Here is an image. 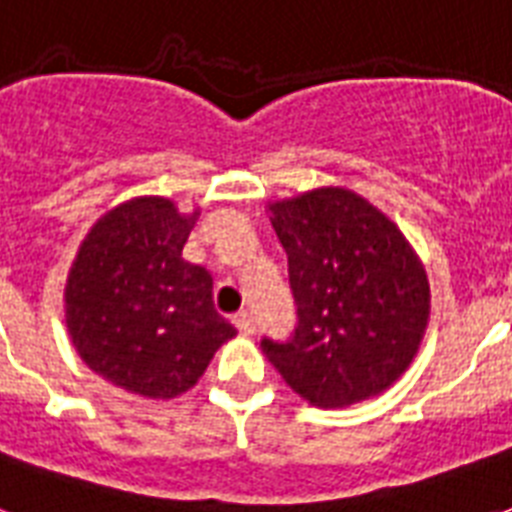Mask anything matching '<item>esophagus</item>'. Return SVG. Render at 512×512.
<instances>
[{
  "mask_svg": "<svg viewBox=\"0 0 512 512\" xmlns=\"http://www.w3.org/2000/svg\"><path fill=\"white\" fill-rule=\"evenodd\" d=\"M233 324H236V329H239L241 335H255V319H252V313H236V316H233Z\"/></svg>",
  "mask_w": 512,
  "mask_h": 512,
  "instance_id": "1",
  "label": "esophagus"
}]
</instances>
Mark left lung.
Masks as SVG:
<instances>
[{"mask_svg": "<svg viewBox=\"0 0 512 512\" xmlns=\"http://www.w3.org/2000/svg\"><path fill=\"white\" fill-rule=\"evenodd\" d=\"M268 212L297 303L292 340L260 342L268 361L313 406L385 393L414 361L430 319L428 273L414 247L342 185L271 201Z\"/></svg>", "mask_w": 512, "mask_h": 512, "instance_id": "8db88e82", "label": "left lung"}]
</instances>
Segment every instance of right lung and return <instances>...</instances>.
<instances>
[{
	"label": "right lung",
	"mask_w": 512,
	"mask_h": 512,
	"mask_svg": "<svg viewBox=\"0 0 512 512\" xmlns=\"http://www.w3.org/2000/svg\"><path fill=\"white\" fill-rule=\"evenodd\" d=\"M199 209L135 196L108 209L79 244L66 279L76 353L116 388L146 398L191 390L236 329L215 311L207 268L183 260Z\"/></svg>",
	"instance_id": "add662e5"
}]
</instances>
